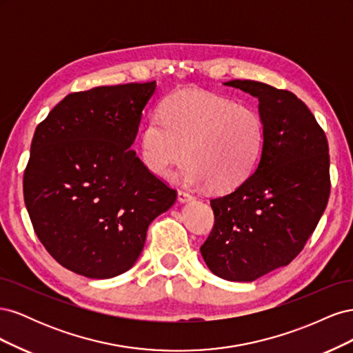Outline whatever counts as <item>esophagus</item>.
<instances>
[{"mask_svg": "<svg viewBox=\"0 0 353 353\" xmlns=\"http://www.w3.org/2000/svg\"><path fill=\"white\" fill-rule=\"evenodd\" d=\"M193 199L194 197L191 196L190 193H187V191H183V190L178 191V201L179 203H188V201H191Z\"/></svg>", "mask_w": 353, "mask_h": 353, "instance_id": "34e87169", "label": "esophagus"}]
</instances>
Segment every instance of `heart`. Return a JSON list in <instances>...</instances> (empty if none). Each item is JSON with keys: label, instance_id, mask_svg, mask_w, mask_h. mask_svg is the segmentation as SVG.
<instances>
[{"label": "heart", "instance_id": "heart-1", "mask_svg": "<svg viewBox=\"0 0 353 353\" xmlns=\"http://www.w3.org/2000/svg\"><path fill=\"white\" fill-rule=\"evenodd\" d=\"M263 121L252 105L210 92H176L144 125L140 157L159 178H168L184 157L185 185L230 191L243 184L261 157Z\"/></svg>", "mask_w": 353, "mask_h": 353}]
</instances>
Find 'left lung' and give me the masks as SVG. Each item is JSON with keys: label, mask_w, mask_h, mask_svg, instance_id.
Wrapping results in <instances>:
<instances>
[{"label": "left lung", "mask_w": 353, "mask_h": 353, "mask_svg": "<svg viewBox=\"0 0 353 353\" xmlns=\"http://www.w3.org/2000/svg\"><path fill=\"white\" fill-rule=\"evenodd\" d=\"M223 85L258 99L265 141L253 174L210 200L215 225L200 252L221 279L250 283L290 263L318 225L330 196L328 143L293 92L250 79Z\"/></svg>", "instance_id": "1"}]
</instances>
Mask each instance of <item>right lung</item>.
<instances>
[{
  "instance_id": "add662e5",
  "label": "right lung",
  "mask_w": 353,
  "mask_h": 353,
  "mask_svg": "<svg viewBox=\"0 0 353 353\" xmlns=\"http://www.w3.org/2000/svg\"><path fill=\"white\" fill-rule=\"evenodd\" d=\"M156 81L66 95L37 126L23 176L39 241L61 266L113 279L141 254L147 228L176 200L131 145Z\"/></svg>"
}]
</instances>
